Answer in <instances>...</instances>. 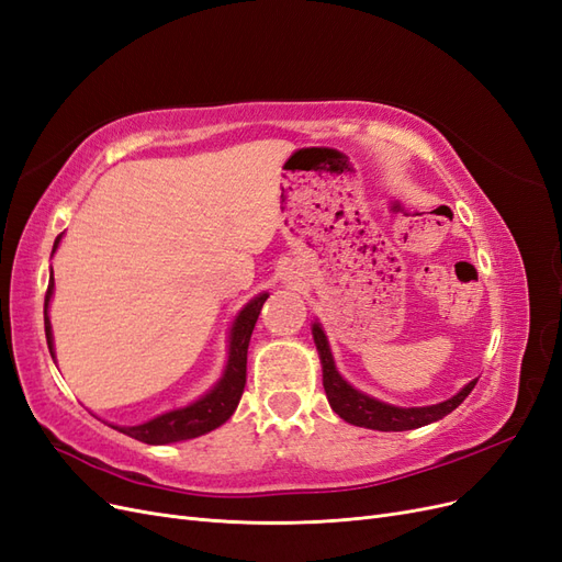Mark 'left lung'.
Segmentation results:
<instances>
[{"mask_svg": "<svg viewBox=\"0 0 562 562\" xmlns=\"http://www.w3.org/2000/svg\"><path fill=\"white\" fill-rule=\"evenodd\" d=\"M312 335H314V345L321 359L323 389H326L328 403L339 417L353 424V427H366L375 431H407V429L427 427V424L450 415L454 407L471 394L475 382H479V380H471L469 384L459 389L452 398L436 405H424V407L391 405L363 394V391L351 386L342 375H339L326 330H323L318 321L312 323Z\"/></svg>", "mask_w": 562, "mask_h": 562, "instance_id": "left-lung-1", "label": "left lung"}]
</instances>
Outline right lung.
<instances>
[{
  "label": "right lung",
  "mask_w": 562,
  "mask_h": 562,
  "mask_svg": "<svg viewBox=\"0 0 562 562\" xmlns=\"http://www.w3.org/2000/svg\"><path fill=\"white\" fill-rule=\"evenodd\" d=\"M63 239V234L54 244V252ZM50 252V255H54ZM50 297H54V269H50V281H48V291L44 300V330H46V342L48 351L56 359V349H54V330H50V321H48V307H50ZM269 293L255 295L250 302H246L241 312L234 316L232 328H229V339H227V363L223 370V378H220L206 394L199 396L194 403L176 407V411H168L164 415H157L155 419L135 424V427H114L112 429L122 431L135 440H143L147 446H168V443H180V440H190L196 436L209 434L234 415L236 405L241 401L244 386H246V359H248V345H250V335L255 328V321L260 316V310Z\"/></svg>",
  "instance_id": "obj_1"
}]
</instances>
